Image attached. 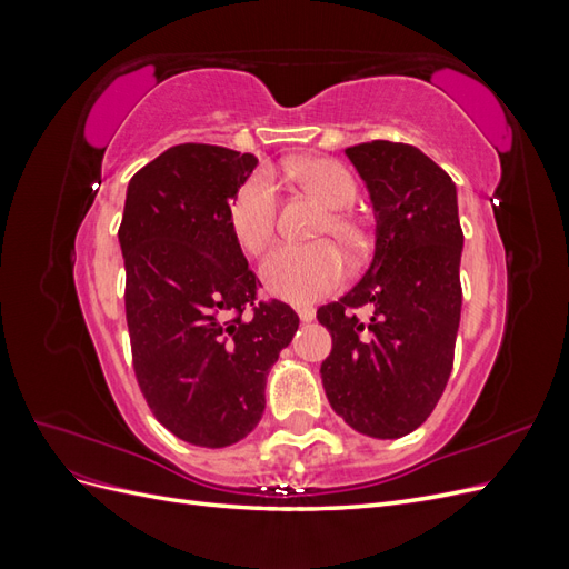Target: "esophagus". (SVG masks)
Masks as SVG:
<instances>
[{
  "label": "esophagus",
  "mask_w": 569,
  "mask_h": 569,
  "mask_svg": "<svg viewBox=\"0 0 569 569\" xmlns=\"http://www.w3.org/2000/svg\"><path fill=\"white\" fill-rule=\"evenodd\" d=\"M297 313L303 322H311L316 318V308L313 306H297Z\"/></svg>",
  "instance_id": "obj_1"
}]
</instances>
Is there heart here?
Segmentation results:
<instances>
[{
	"instance_id": "obj_1",
	"label": "heart",
	"mask_w": 569,
	"mask_h": 569,
	"mask_svg": "<svg viewBox=\"0 0 569 569\" xmlns=\"http://www.w3.org/2000/svg\"><path fill=\"white\" fill-rule=\"evenodd\" d=\"M287 173L303 189L330 206V218L322 222L320 237H337L353 256L368 249V232L347 209L356 201V180L332 159H299L287 166ZM230 226L249 253L268 249L278 228V189L268 173H253L242 182L230 201ZM270 295L291 303H311L335 291L347 278V258L332 242L284 244L274 249L261 266Z\"/></svg>"
}]
</instances>
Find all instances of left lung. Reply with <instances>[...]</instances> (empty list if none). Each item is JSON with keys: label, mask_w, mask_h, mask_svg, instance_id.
Wrapping results in <instances>:
<instances>
[{"label": "left lung", "mask_w": 569, "mask_h": 569, "mask_svg": "<svg viewBox=\"0 0 569 569\" xmlns=\"http://www.w3.org/2000/svg\"><path fill=\"white\" fill-rule=\"evenodd\" d=\"M375 213V253L360 282L318 308L332 335L320 377L356 432L399 439L441 399L460 325L458 192L418 147L375 140L347 149ZM358 307L369 308L358 319Z\"/></svg>", "instance_id": "8db88e82"}]
</instances>
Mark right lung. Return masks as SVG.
Here are the masks:
<instances>
[{
    "label": "right lung",
    "instance_id": "1",
    "mask_svg": "<svg viewBox=\"0 0 569 569\" xmlns=\"http://www.w3.org/2000/svg\"><path fill=\"white\" fill-rule=\"evenodd\" d=\"M258 159L178 144L137 170L118 230L134 375L178 439L222 449L266 410V377L299 330L261 284L230 226V201Z\"/></svg>",
    "mask_w": 569,
    "mask_h": 569
}]
</instances>
